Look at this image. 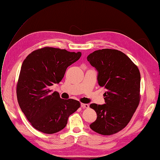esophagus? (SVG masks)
I'll return each mask as SVG.
<instances>
[{"instance_id": "34e87169", "label": "esophagus", "mask_w": 160, "mask_h": 160, "mask_svg": "<svg viewBox=\"0 0 160 160\" xmlns=\"http://www.w3.org/2000/svg\"><path fill=\"white\" fill-rule=\"evenodd\" d=\"M81 108H83V109H87V108H89V105L88 104H86V103H81Z\"/></svg>"}]
</instances>
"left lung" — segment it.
Returning <instances> with one entry per match:
<instances>
[{"label":"left lung","instance_id":"1","mask_svg":"<svg viewBox=\"0 0 160 160\" xmlns=\"http://www.w3.org/2000/svg\"><path fill=\"white\" fill-rule=\"evenodd\" d=\"M98 72V81L107 91L105 104L91 103L98 118L90 128L103 135L119 132L130 122L140 101V72L138 67L122 51L103 49L87 57Z\"/></svg>","mask_w":160,"mask_h":160}]
</instances>
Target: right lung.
<instances>
[{
    "mask_svg": "<svg viewBox=\"0 0 160 160\" xmlns=\"http://www.w3.org/2000/svg\"><path fill=\"white\" fill-rule=\"evenodd\" d=\"M81 52L46 47L32 51L24 60L17 85L19 106L32 126L52 134L62 130L79 101L61 99L50 87L59 83L67 67L78 61Z\"/></svg>",
    "mask_w": 160,
    "mask_h": 160,
    "instance_id": "right-lung-1",
    "label": "right lung"
}]
</instances>
